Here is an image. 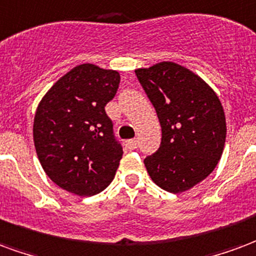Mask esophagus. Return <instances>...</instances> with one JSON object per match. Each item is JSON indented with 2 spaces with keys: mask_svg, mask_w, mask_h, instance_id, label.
<instances>
[{
  "mask_svg": "<svg viewBox=\"0 0 256 256\" xmlns=\"http://www.w3.org/2000/svg\"><path fill=\"white\" fill-rule=\"evenodd\" d=\"M126 147L128 150H135L136 147H138V140H136V139H130V140H126Z\"/></svg>",
  "mask_w": 256,
  "mask_h": 256,
  "instance_id": "esophagus-1",
  "label": "esophagus"
}]
</instances>
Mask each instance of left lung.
Wrapping results in <instances>:
<instances>
[{"instance_id":"obj_1","label":"left lung","mask_w":256,"mask_h":256,"mask_svg":"<svg viewBox=\"0 0 256 256\" xmlns=\"http://www.w3.org/2000/svg\"><path fill=\"white\" fill-rule=\"evenodd\" d=\"M135 74L162 130L160 148L144 158L147 172L165 191H187L204 180L222 156V105L198 74L182 65L160 62Z\"/></svg>"}]
</instances>
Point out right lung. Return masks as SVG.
I'll return each mask as SVG.
<instances>
[{"instance_id": "add662e5", "label": "right lung", "mask_w": 256, "mask_h": 256, "mask_svg": "<svg viewBox=\"0 0 256 256\" xmlns=\"http://www.w3.org/2000/svg\"><path fill=\"white\" fill-rule=\"evenodd\" d=\"M120 84L117 70L76 66L48 91L34 118L39 162L58 187L92 196L114 178L122 156L105 112Z\"/></svg>"}]
</instances>
